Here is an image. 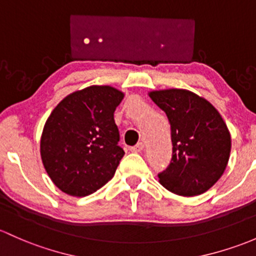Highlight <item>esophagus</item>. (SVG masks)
I'll return each instance as SVG.
<instances>
[{
  "label": "esophagus",
  "instance_id": "34e87169",
  "mask_svg": "<svg viewBox=\"0 0 256 256\" xmlns=\"http://www.w3.org/2000/svg\"><path fill=\"white\" fill-rule=\"evenodd\" d=\"M142 149H144V144H142V142H138V144L136 145V146H132L130 148V151L132 152H140Z\"/></svg>",
  "mask_w": 256,
  "mask_h": 256
}]
</instances>
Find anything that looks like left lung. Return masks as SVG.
I'll use <instances>...</instances> for the list:
<instances>
[{
	"label": "left lung",
	"instance_id": "1",
	"mask_svg": "<svg viewBox=\"0 0 256 256\" xmlns=\"http://www.w3.org/2000/svg\"><path fill=\"white\" fill-rule=\"evenodd\" d=\"M149 96L171 124L172 160L158 173L160 183L182 196L205 193L228 164L230 134L226 123L208 100L189 90H158Z\"/></svg>",
	"mask_w": 256,
	"mask_h": 256
}]
</instances>
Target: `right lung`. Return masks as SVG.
<instances>
[{
  "instance_id": "obj_1",
  "label": "right lung",
  "mask_w": 256,
  "mask_h": 256,
  "mask_svg": "<svg viewBox=\"0 0 256 256\" xmlns=\"http://www.w3.org/2000/svg\"><path fill=\"white\" fill-rule=\"evenodd\" d=\"M124 94L108 85H92L66 96L44 127L40 154L57 188L86 196L114 176L124 151L114 114Z\"/></svg>"
}]
</instances>
